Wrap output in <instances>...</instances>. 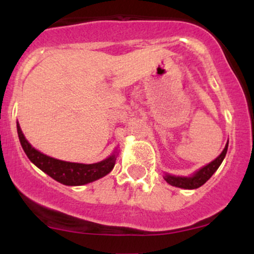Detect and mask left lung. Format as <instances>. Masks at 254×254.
Here are the masks:
<instances>
[{"instance_id": "left-lung-1", "label": "left lung", "mask_w": 254, "mask_h": 254, "mask_svg": "<svg viewBox=\"0 0 254 254\" xmlns=\"http://www.w3.org/2000/svg\"><path fill=\"white\" fill-rule=\"evenodd\" d=\"M227 149H228V142H227L226 147H224L222 153H221L220 155L214 160V161H211L209 165L204 166V167L200 168L199 171H197L193 176L176 177V176H171V174H166L164 177L165 180L172 186L186 189V190H193V189L200 188V186L204 185V184L210 179L212 174L217 171V168L220 167L221 164H222L224 156H226L227 154Z\"/></svg>"}]
</instances>
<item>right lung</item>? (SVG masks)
<instances>
[{
  "label": "right lung",
  "instance_id": "right-lung-1",
  "mask_svg": "<svg viewBox=\"0 0 254 254\" xmlns=\"http://www.w3.org/2000/svg\"><path fill=\"white\" fill-rule=\"evenodd\" d=\"M16 127L20 143H21L22 149H24L28 159L31 160V162H33L44 173H46L52 179L63 184V185L78 186L95 182V180L109 174L112 171V168L115 167L117 153H113L112 155L103 160V161L90 165L66 162L62 161V160L54 159V157L40 153L39 150H37L36 148H33L28 143V141L22 133L19 123L16 124Z\"/></svg>",
  "mask_w": 254,
  "mask_h": 254
}]
</instances>
